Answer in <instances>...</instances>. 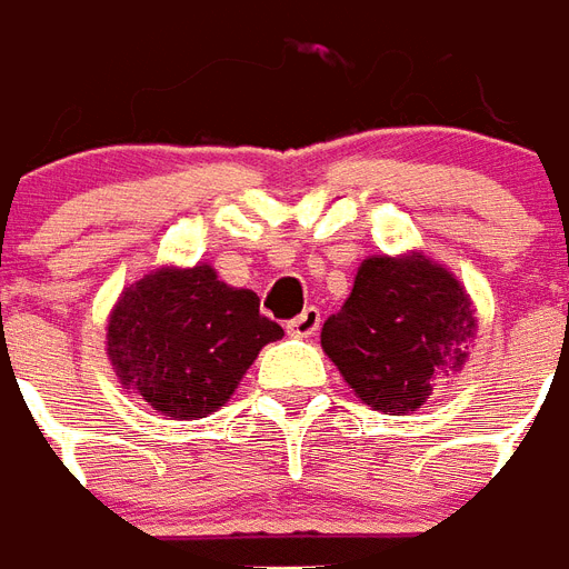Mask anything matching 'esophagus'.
<instances>
[{
	"label": "esophagus",
	"mask_w": 569,
	"mask_h": 569,
	"mask_svg": "<svg viewBox=\"0 0 569 569\" xmlns=\"http://www.w3.org/2000/svg\"><path fill=\"white\" fill-rule=\"evenodd\" d=\"M317 329H320V308L313 306H308L306 311L288 322V331L293 338H311Z\"/></svg>",
	"instance_id": "1"
}]
</instances>
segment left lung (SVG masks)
Wrapping results in <instances>:
<instances>
[{"label": "left lung", "instance_id": "1", "mask_svg": "<svg viewBox=\"0 0 569 569\" xmlns=\"http://www.w3.org/2000/svg\"><path fill=\"white\" fill-rule=\"evenodd\" d=\"M476 331L465 284L422 252L372 256L352 293L322 322V352L361 402L408 413L431 397L438 372L461 370Z\"/></svg>", "mask_w": 569, "mask_h": 569}]
</instances>
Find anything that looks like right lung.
<instances>
[{"mask_svg": "<svg viewBox=\"0 0 569 569\" xmlns=\"http://www.w3.org/2000/svg\"><path fill=\"white\" fill-rule=\"evenodd\" d=\"M258 306L252 290L229 288L208 263L149 272L122 290L108 317L113 372L167 420L208 417L284 335Z\"/></svg>", "mask_w": 569, "mask_h": 569, "instance_id": "obj_1", "label": "right lung"}]
</instances>
